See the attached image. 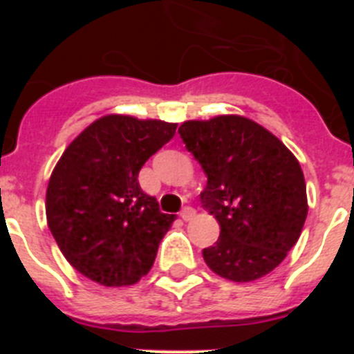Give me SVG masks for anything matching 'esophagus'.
<instances>
[{"label":"esophagus","instance_id":"esophagus-1","mask_svg":"<svg viewBox=\"0 0 354 354\" xmlns=\"http://www.w3.org/2000/svg\"><path fill=\"white\" fill-rule=\"evenodd\" d=\"M180 218H183L184 221H189L195 218V209L193 207H184L183 211H180Z\"/></svg>","mask_w":354,"mask_h":354}]
</instances>
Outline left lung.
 <instances>
[{
  "label": "left lung",
  "mask_w": 354,
  "mask_h": 354,
  "mask_svg": "<svg viewBox=\"0 0 354 354\" xmlns=\"http://www.w3.org/2000/svg\"><path fill=\"white\" fill-rule=\"evenodd\" d=\"M186 149L207 175L202 205L220 223L205 264L232 282L271 273L299 239L306 186L298 159L270 131L237 115L187 120L179 127Z\"/></svg>",
  "instance_id": "left-lung-1"
}]
</instances>
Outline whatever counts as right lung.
Wrapping results in <instances>:
<instances>
[{
	"instance_id": "right-lung-1",
	"label": "right lung",
	"mask_w": 354,
	"mask_h": 354,
	"mask_svg": "<svg viewBox=\"0 0 354 354\" xmlns=\"http://www.w3.org/2000/svg\"><path fill=\"white\" fill-rule=\"evenodd\" d=\"M177 124L106 115L90 124L51 174L48 225L71 266L106 287L133 286L154 264L174 214L142 192L138 174Z\"/></svg>"
}]
</instances>
